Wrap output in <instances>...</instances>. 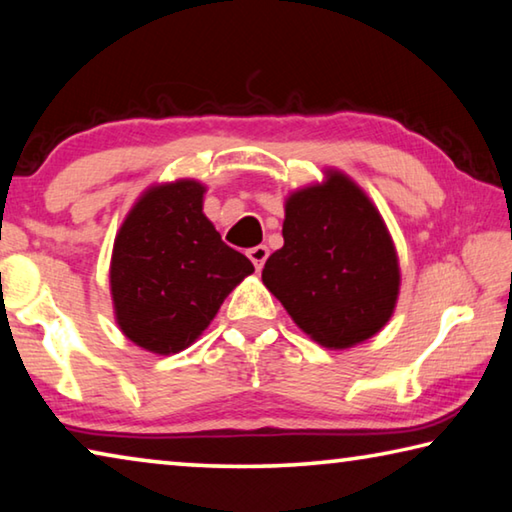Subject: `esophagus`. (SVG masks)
I'll list each match as a JSON object with an SVG mask.
<instances>
[{
	"label": "esophagus",
	"mask_w": 512,
	"mask_h": 512,
	"mask_svg": "<svg viewBox=\"0 0 512 512\" xmlns=\"http://www.w3.org/2000/svg\"><path fill=\"white\" fill-rule=\"evenodd\" d=\"M248 257H250V262L255 264L257 271H262L264 264H266V257H268V248H266V246L250 248V250H248Z\"/></svg>",
	"instance_id": "obj_1"
}]
</instances>
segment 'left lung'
Returning a JSON list of instances; mask_svg holds the SVG:
<instances>
[{"mask_svg": "<svg viewBox=\"0 0 512 512\" xmlns=\"http://www.w3.org/2000/svg\"><path fill=\"white\" fill-rule=\"evenodd\" d=\"M284 210V246L266 259V289L325 348L375 336L400 291L395 246L375 205L332 171L327 183L291 194Z\"/></svg>", "mask_w": 512, "mask_h": 512, "instance_id": "1", "label": "left lung"}]
</instances>
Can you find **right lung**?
Instances as JSON below:
<instances>
[{"instance_id":"right-lung-1","label":"right lung","mask_w":512,"mask_h":512,"mask_svg":"<svg viewBox=\"0 0 512 512\" xmlns=\"http://www.w3.org/2000/svg\"><path fill=\"white\" fill-rule=\"evenodd\" d=\"M196 180L146 192L112 248L110 291L128 339L155 354H176L210 325L228 293L255 271L223 244L203 214Z\"/></svg>"}]
</instances>
